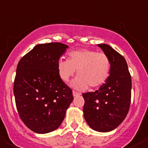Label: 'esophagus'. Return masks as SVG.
I'll use <instances>...</instances> for the list:
<instances>
[{"label": "esophagus", "mask_w": 148, "mask_h": 148, "mask_svg": "<svg viewBox=\"0 0 148 148\" xmlns=\"http://www.w3.org/2000/svg\"><path fill=\"white\" fill-rule=\"evenodd\" d=\"M73 97H76V96L80 95V93H78V92H76V91H73Z\"/></svg>", "instance_id": "obj_1"}]
</instances>
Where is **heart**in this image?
I'll return each instance as SVG.
<instances>
[{
  "instance_id": "heart-1",
  "label": "heart",
  "mask_w": 148,
  "mask_h": 148,
  "mask_svg": "<svg viewBox=\"0 0 148 148\" xmlns=\"http://www.w3.org/2000/svg\"><path fill=\"white\" fill-rule=\"evenodd\" d=\"M111 64L106 54L89 49H80L69 53L68 60L60 58L57 69L62 81L68 82L75 73L78 76L72 83L74 88L85 90L96 88L106 82Z\"/></svg>"
}]
</instances>
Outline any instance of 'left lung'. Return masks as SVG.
Here are the masks:
<instances>
[{
    "instance_id": "obj_1",
    "label": "left lung",
    "mask_w": 148,
    "mask_h": 148,
    "mask_svg": "<svg viewBox=\"0 0 148 148\" xmlns=\"http://www.w3.org/2000/svg\"><path fill=\"white\" fill-rule=\"evenodd\" d=\"M97 45L109 58L110 73L97 90L83 93V112L92 130L107 132L117 128L128 113L132 81L124 58L107 44Z\"/></svg>"
}]
</instances>
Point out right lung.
Listing matches in <instances>:
<instances>
[{
    "mask_svg": "<svg viewBox=\"0 0 148 148\" xmlns=\"http://www.w3.org/2000/svg\"><path fill=\"white\" fill-rule=\"evenodd\" d=\"M67 48L60 42L39 44L18 64L13 88L16 108L21 121L36 133L58 128L73 100L72 90L57 69Z\"/></svg>",
    "mask_w": 148,
    "mask_h": 148,
    "instance_id": "obj_1",
    "label": "right lung"
}]
</instances>
